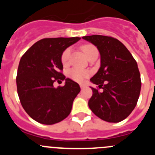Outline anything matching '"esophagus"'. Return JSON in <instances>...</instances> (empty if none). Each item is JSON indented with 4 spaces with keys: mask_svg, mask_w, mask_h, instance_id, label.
<instances>
[{
    "mask_svg": "<svg viewBox=\"0 0 155 155\" xmlns=\"http://www.w3.org/2000/svg\"><path fill=\"white\" fill-rule=\"evenodd\" d=\"M80 87H81V89H83V88H84V87H85V85H84V84H81Z\"/></svg>",
    "mask_w": 155,
    "mask_h": 155,
    "instance_id": "esophagus-1",
    "label": "esophagus"
}]
</instances>
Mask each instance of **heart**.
<instances>
[{"label": "heart", "instance_id": "heart-1", "mask_svg": "<svg viewBox=\"0 0 155 155\" xmlns=\"http://www.w3.org/2000/svg\"><path fill=\"white\" fill-rule=\"evenodd\" d=\"M82 50L87 57V59L90 58L94 53H98V49H97L94 45L92 44H85L82 46ZM70 57H71V49L68 48L64 50L61 54V63L63 65H68L69 63ZM68 76L71 79L75 81L81 82L84 80L85 78L88 76V72L84 70L78 69V68H73L68 72Z\"/></svg>", "mask_w": 155, "mask_h": 155}]
</instances>
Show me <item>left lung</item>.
Wrapping results in <instances>:
<instances>
[{
    "label": "left lung",
    "instance_id": "8db88e82",
    "mask_svg": "<svg viewBox=\"0 0 155 155\" xmlns=\"http://www.w3.org/2000/svg\"><path fill=\"white\" fill-rule=\"evenodd\" d=\"M82 38L96 46L101 55V67L90 79L98 86L91 87L90 109L109 123L125 120L136 106L140 92L141 80L137 61L127 48L113 37L93 35Z\"/></svg>",
    "mask_w": 155,
    "mask_h": 155
}]
</instances>
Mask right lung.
<instances>
[{
  "label": "right lung",
  "instance_id": "right-lung-1",
  "mask_svg": "<svg viewBox=\"0 0 155 155\" xmlns=\"http://www.w3.org/2000/svg\"><path fill=\"white\" fill-rule=\"evenodd\" d=\"M80 39V37L42 39L21 57L16 77L18 94L25 111L38 123L52 125L71 113L81 88L78 83L65 78L61 58L64 50ZM64 80V86L54 87V82Z\"/></svg>",
  "mask_w": 155,
  "mask_h": 155
}]
</instances>
